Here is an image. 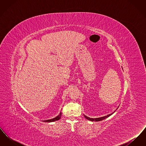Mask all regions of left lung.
I'll return each mask as SVG.
<instances>
[{
	"label": "left lung",
	"mask_w": 146,
	"mask_h": 146,
	"mask_svg": "<svg viewBox=\"0 0 146 146\" xmlns=\"http://www.w3.org/2000/svg\"><path fill=\"white\" fill-rule=\"evenodd\" d=\"M115 111H114V112H113V113H111V114H108V115H106V116L102 117H100V118H89V117H86V115H84V117L86 118V119L89 120H90V121H101V120H104V119H105L106 118H108V117H110V115H111L112 114H113Z\"/></svg>",
	"instance_id": "1"
}]
</instances>
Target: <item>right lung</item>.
<instances>
[{
	"label": "right lung",
	"instance_id": "right-lung-1",
	"mask_svg": "<svg viewBox=\"0 0 146 146\" xmlns=\"http://www.w3.org/2000/svg\"><path fill=\"white\" fill-rule=\"evenodd\" d=\"M61 115H62V112L61 111L60 113L58 115H57L55 118H53V119H49V120H43V121L44 122H48V123H50V122H53V121H57L58 120H59L61 117Z\"/></svg>",
	"mask_w": 146,
	"mask_h": 146
}]
</instances>
